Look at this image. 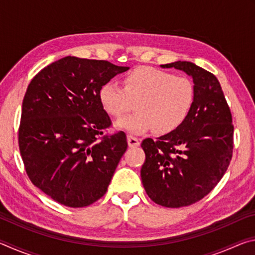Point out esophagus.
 <instances>
[{
    "instance_id": "1",
    "label": "esophagus",
    "mask_w": 255,
    "mask_h": 255,
    "mask_svg": "<svg viewBox=\"0 0 255 255\" xmlns=\"http://www.w3.org/2000/svg\"><path fill=\"white\" fill-rule=\"evenodd\" d=\"M127 141H128L129 147H137V146H139V144H140L139 139L136 138L135 136H132V135L127 136Z\"/></svg>"
}]
</instances>
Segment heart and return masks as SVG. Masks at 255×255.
Segmentation results:
<instances>
[{
	"label": "heart",
	"mask_w": 255,
	"mask_h": 255,
	"mask_svg": "<svg viewBox=\"0 0 255 255\" xmlns=\"http://www.w3.org/2000/svg\"><path fill=\"white\" fill-rule=\"evenodd\" d=\"M99 98L112 117H120L136 103L137 112L118 119L116 129L139 135L154 128L155 132L167 133L178 128L191 111L195 86L187 77L145 66L126 75L124 88L115 82L102 85Z\"/></svg>",
	"instance_id": "heart-1"
}]
</instances>
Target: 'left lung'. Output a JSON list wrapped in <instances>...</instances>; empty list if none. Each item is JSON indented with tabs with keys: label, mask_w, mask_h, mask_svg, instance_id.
<instances>
[{
	"label": "left lung",
	"mask_w": 255,
	"mask_h": 255,
	"mask_svg": "<svg viewBox=\"0 0 255 255\" xmlns=\"http://www.w3.org/2000/svg\"><path fill=\"white\" fill-rule=\"evenodd\" d=\"M193 80L195 102L180 126L141 143L146 158L140 178L155 204L180 208L202 199L225 174L233 153L232 115L214 74L191 62L161 65Z\"/></svg>",
	"instance_id": "obj_1"
}]
</instances>
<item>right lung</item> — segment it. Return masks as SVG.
<instances>
[{"instance_id":"1","label":"right lung","mask_w":255,"mask_h":255,"mask_svg":"<svg viewBox=\"0 0 255 255\" xmlns=\"http://www.w3.org/2000/svg\"><path fill=\"white\" fill-rule=\"evenodd\" d=\"M128 70L67 56L30 82L21 112L20 153L31 182L60 205L80 208L107 192L128 144L124 131L98 140L111 125L99 93Z\"/></svg>"}]
</instances>
